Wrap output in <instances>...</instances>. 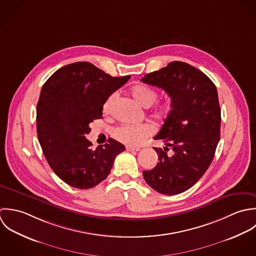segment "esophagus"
I'll use <instances>...</instances> for the list:
<instances>
[{
  "instance_id": "1",
  "label": "esophagus",
  "mask_w": 256,
  "mask_h": 256,
  "mask_svg": "<svg viewBox=\"0 0 256 256\" xmlns=\"http://www.w3.org/2000/svg\"><path fill=\"white\" fill-rule=\"evenodd\" d=\"M126 152H140V148H134V146H126Z\"/></svg>"
}]
</instances>
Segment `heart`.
I'll list each match as a JSON object with an SVG mask.
<instances>
[{
  "mask_svg": "<svg viewBox=\"0 0 256 256\" xmlns=\"http://www.w3.org/2000/svg\"><path fill=\"white\" fill-rule=\"evenodd\" d=\"M130 94L136 102L140 104L144 108H150L156 102L158 94L154 89L138 85L130 90ZM116 100V94L110 95L102 106L104 112H110L112 106ZM172 112V104L170 102H163L156 106L152 110V116L159 122H165ZM154 132V126L150 124H122L116 128L112 132L114 138L118 142L130 144L138 146L142 144L146 138L150 136Z\"/></svg>",
  "mask_w": 256,
  "mask_h": 256,
  "instance_id": "b5f03b06",
  "label": "heart"
}]
</instances>
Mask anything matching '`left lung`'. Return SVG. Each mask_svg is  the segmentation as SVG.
Instances as JSON below:
<instances>
[{"label": "left lung", "instance_id": "8db88e82", "mask_svg": "<svg viewBox=\"0 0 256 256\" xmlns=\"http://www.w3.org/2000/svg\"><path fill=\"white\" fill-rule=\"evenodd\" d=\"M140 81L164 90L172 104L170 116L154 138L165 148H154L158 162L154 169L142 172L144 178L160 194L183 193L204 175L220 140L216 88L202 71L181 61L146 74Z\"/></svg>", "mask_w": 256, "mask_h": 256}]
</instances>
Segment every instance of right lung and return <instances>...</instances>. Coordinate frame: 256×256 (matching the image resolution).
I'll return each mask as SVG.
<instances>
[{"label":"right lung","instance_id":"obj_1","mask_svg":"<svg viewBox=\"0 0 256 256\" xmlns=\"http://www.w3.org/2000/svg\"><path fill=\"white\" fill-rule=\"evenodd\" d=\"M130 76L112 77L89 62L55 71L42 86L36 106L38 138L53 172L66 184L93 188L110 172L124 146L108 138L95 150L86 138L89 124L102 118L106 99Z\"/></svg>","mask_w":256,"mask_h":256}]
</instances>
